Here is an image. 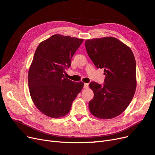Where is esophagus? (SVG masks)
<instances>
[{"mask_svg": "<svg viewBox=\"0 0 155 155\" xmlns=\"http://www.w3.org/2000/svg\"><path fill=\"white\" fill-rule=\"evenodd\" d=\"M88 87H89V84H87V83H84V87L87 89V88H88Z\"/></svg>", "mask_w": 155, "mask_h": 155, "instance_id": "obj_1", "label": "esophagus"}]
</instances>
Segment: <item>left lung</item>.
Masks as SVG:
<instances>
[{
  "label": "left lung",
  "instance_id": "1",
  "mask_svg": "<svg viewBox=\"0 0 155 155\" xmlns=\"http://www.w3.org/2000/svg\"><path fill=\"white\" fill-rule=\"evenodd\" d=\"M85 46L97 69H104V84L91 82L94 97L89 108L101 119L116 117L124 111L136 90V61L131 49L114 37L87 40Z\"/></svg>",
  "mask_w": 155,
  "mask_h": 155
}]
</instances>
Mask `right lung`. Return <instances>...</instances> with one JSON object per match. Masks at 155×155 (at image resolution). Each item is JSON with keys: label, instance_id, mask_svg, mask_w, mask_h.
Listing matches in <instances>:
<instances>
[{"label": "right lung", "instance_id": "obj_1", "mask_svg": "<svg viewBox=\"0 0 155 155\" xmlns=\"http://www.w3.org/2000/svg\"><path fill=\"white\" fill-rule=\"evenodd\" d=\"M83 41L56 34L40 44L35 53L28 73L29 93L36 107L49 117L67 114L84 86L64 74Z\"/></svg>", "mask_w": 155, "mask_h": 155}]
</instances>
